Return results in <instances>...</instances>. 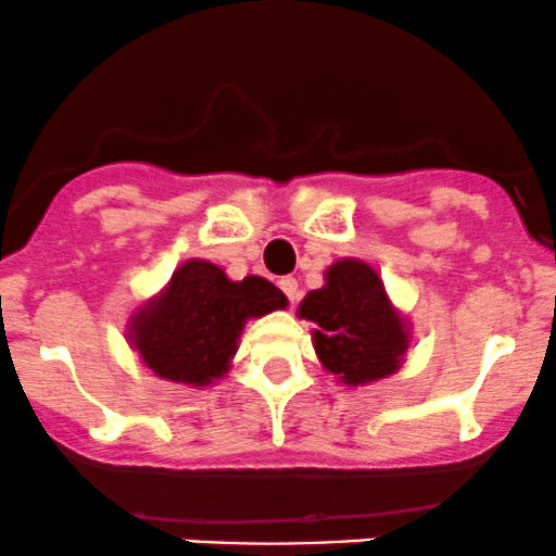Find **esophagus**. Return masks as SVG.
<instances>
[{"label":"esophagus","instance_id":"obj_1","mask_svg":"<svg viewBox=\"0 0 556 556\" xmlns=\"http://www.w3.org/2000/svg\"><path fill=\"white\" fill-rule=\"evenodd\" d=\"M278 286H280V291H283V294L289 296L291 302H294L296 296H300V283H296L294 276H283V278L278 280Z\"/></svg>","mask_w":556,"mask_h":556}]
</instances>
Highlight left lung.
Returning a JSON list of instances; mask_svg holds the SVG:
<instances>
[{
	"label": "left lung",
	"instance_id": "8db88e82",
	"mask_svg": "<svg viewBox=\"0 0 556 556\" xmlns=\"http://www.w3.org/2000/svg\"><path fill=\"white\" fill-rule=\"evenodd\" d=\"M300 316L318 326L320 364L348 386H364L399 369L406 351L404 324L388 305L382 280L364 262L331 265L324 289L302 300Z\"/></svg>",
	"mask_w": 556,
	"mask_h": 556
}]
</instances>
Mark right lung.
I'll return each mask as SVG.
<instances>
[{
	"label": "right lung",
	"mask_w": 556,
	"mask_h": 556,
	"mask_svg": "<svg viewBox=\"0 0 556 556\" xmlns=\"http://www.w3.org/2000/svg\"><path fill=\"white\" fill-rule=\"evenodd\" d=\"M286 307L283 291L249 276L227 280L211 262L190 260L154 305L134 318V345L154 375L205 386L227 371L243 320Z\"/></svg>",
	"instance_id": "right-lung-1"
}]
</instances>
